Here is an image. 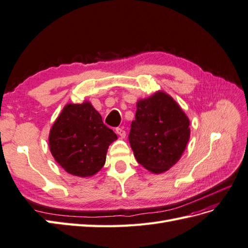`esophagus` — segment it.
I'll return each mask as SVG.
<instances>
[{
	"mask_svg": "<svg viewBox=\"0 0 248 248\" xmlns=\"http://www.w3.org/2000/svg\"><path fill=\"white\" fill-rule=\"evenodd\" d=\"M116 133L122 137V138H124L125 137V131L123 129V128H117L116 129Z\"/></svg>",
	"mask_w": 248,
	"mask_h": 248,
	"instance_id": "1",
	"label": "esophagus"
}]
</instances>
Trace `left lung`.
Segmentation results:
<instances>
[{
	"label": "left lung",
	"instance_id": "left-lung-1",
	"mask_svg": "<svg viewBox=\"0 0 248 248\" xmlns=\"http://www.w3.org/2000/svg\"><path fill=\"white\" fill-rule=\"evenodd\" d=\"M129 141L134 156L153 173H162L177 163L190 137L189 119L175 100L157 92L136 103Z\"/></svg>",
	"mask_w": 248,
	"mask_h": 248
}]
</instances>
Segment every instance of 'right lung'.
Returning a JSON list of instances; mask_svg holds the SVG:
<instances>
[{"mask_svg":"<svg viewBox=\"0 0 248 248\" xmlns=\"http://www.w3.org/2000/svg\"><path fill=\"white\" fill-rule=\"evenodd\" d=\"M117 140L103 124L101 115L89 101L68 103L51 126L49 150L56 162L70 174H96L106 163L108 146Z\"/></svg>","mask_w":248,"mask_h":248,"instance_id":"1","label":"right lung"}]
</instances>
